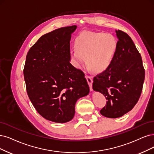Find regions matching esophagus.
Instances as JSON below:
<instances>
[{
  "label": "esophagus",
  "instance_id": "obj_1",
  "mask_svg": "<svg viewBox=\"0 0 154 154\" xmlns=\"http://www.w3.org/2000/svg\"><path fill=\"white\" fill-rule=\"evenodd\" d=\"M86 80H87L89 86L90 90L92 91H93V79H92L91 77L89 76V75H86Z\"/></svg>",
  "mask_w": 154,
  "mask_h": 154
}]
</instances>
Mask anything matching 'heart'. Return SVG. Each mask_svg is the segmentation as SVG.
<instances>
[{"label": "heart", "mask_w": 154, "mask_h": 154, "mask_svg": "<svg viewBox=\"0 0 154 154\" xmlns=\"http://www.w3.org/2000/svg\"><path fill=\"white\" fill-rule=\"evenodd\" d=\"M75 49L71 56L76 67L81 68L86 62L88 65L97 72L105 70L114 57L117 41L112 34L103 32L84 31L75 39Z\"/></svg>", "instance_id": "b5f03b06"}]
</instances>
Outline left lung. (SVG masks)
Here are the masks:
<instances>
[{"instance_id":"1","label":"left lung","mask_w":154,"mask_h":154,"mask_svg":"<svg viewBox=\"0 0 154 154\" xmlns=\"http://www.w3.org/2000/svg\"><path fill=\"white\" fill-rule=\"evenodd\" d=\"M116 53L109 66L94 77L93 89L103 94L106 105L102 116L117 118L131 110L140 97L145 80L143 62L134 42L126 33L116 30Z\"/></svg>"}]
</instances>
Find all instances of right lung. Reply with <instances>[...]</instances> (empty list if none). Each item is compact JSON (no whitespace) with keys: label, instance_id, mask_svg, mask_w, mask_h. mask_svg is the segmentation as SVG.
<instances>
[{"label":"right lung","instance_id":"add662e5","mask_svg":"<svg viewBox=\"0 0 154 154\" xmlns=\"http://www.w3.org/2000/svg\"><path fill=\"white\" fill-rule=\"evenodd\" d=\"M76 25L40 37L28 51L23 70L28 97L42 117L65 123L75 115L76 101L89 93L82 71L70 63V42Z\"/></svg>","mask_w":154,"mask_h":154}]
</instances>
